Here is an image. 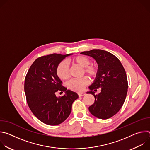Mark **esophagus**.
<instances>
[{"instance_id":"obj_1","label":"esophagus","mask_w":150,"mask_h":150,"mask_svg":"<svg viewBox=\"0 0 150 150\" xmlns=\"http://www.w3.org/2000/svg\"><path fill=\"white\" fill-rule=\"evenodd\" d=\"M78 95L79 97H82V96H85V93L83 92H79V93H78Z\"/></svg>"}]
</instances>
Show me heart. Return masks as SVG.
<instances>
[{
	"mask_svg": "<svg viewBox=\"0 0 150 150\" xmlns=\"http://www.w3.org/2000/svg\"><path fill=\"white\" fill-rule=\"evenodd\" d=\"M73 63L77 64L83 68V73L87 74L91 78L95 77L98 72V68L93 64H90V59L84 56H78L71 59ZM56 74L60 79H67L69 76V68L65 61H61L56 67ZM88 79L83 76L78 79H72L67 83L68 87L75 91H81L88 83Z\"/></svg>",
	"mask_w": 150,
	"mask_h": 150,
	"instance_id": "1",
	"label": "heart"
}]
</instances>
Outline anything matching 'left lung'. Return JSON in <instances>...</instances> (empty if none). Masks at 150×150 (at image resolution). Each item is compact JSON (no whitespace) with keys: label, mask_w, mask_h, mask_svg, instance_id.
Returning a JSON list of instances; mask_svg holds the SVG:
<instances>
[{"label":"left lung","mask_w":150,"mask_h":150,"mask_svg":"<svg viewBox=\"0 0 150 150\" xmlns=\"http://www.w3.org/2000/svg\"><path fill=\"white\" fill-rule=\"evenodd\" d=\"M81 53L93 57L98 65L96 79L87 92L95 98L89 111L99 119L110 118L120 110L126 97L128 83L125 70L119 59L107 51L93 49ZM99 88L101 93L95 95L94 92Z\"/></svg>","instance_id":"left-lung-1"}]
</instances>
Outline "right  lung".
<instances>
[{
    "mask_svg": "<svg viewBox=\"0 0 150 150\" xmlns=\"http://www.w3.org/2000/svg\"><path fill=\"white\" fill-rule=\"evenodd\" d=\"M65 55L54 53L37 58L30 67L25 78L24 91L29 108L41 122L49 125H57L69 116L73 102L78 94L67 90L56 74L58 64ZM57 91H66L57 98Z\"/></svg>",
    "mask_w": 150,
    "mask_h": 150,
    "instance_id": "right-lung-1",
    "label": "right lung"
}]
</instances>
